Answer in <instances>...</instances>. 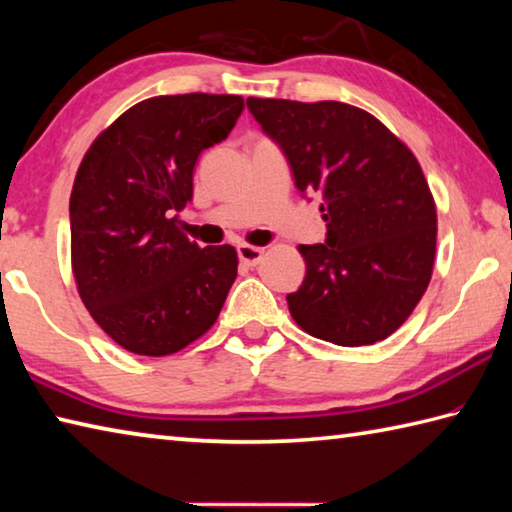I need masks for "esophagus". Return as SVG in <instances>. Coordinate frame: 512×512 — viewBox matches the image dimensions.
Here are the masks:
<instances>
[{"label": "esophagus", "mask_w": 512, "mask_h": 512, "mask_svg": "<svg viewBox=\"0 0 512 512\" xmlns=\"http://www.w3.org/2000/svg\"><path fill=\"white\" fill-rule=\"evenodd\" d=\"M237 255H239V262L246 264V266H257L262 262L264 257V248H257V246H250V244H241L237 248Z\"/></svg>", "instance_id": "obj_1"}]
</instances>
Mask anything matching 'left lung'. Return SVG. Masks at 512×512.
I'll return each mask as SVG.
<instances>
[{
    "label": "left lung",
    "mask_w": 512,
    "mask_h": 512,
    "mask_svg": "<svg viewBox=\"0 0 512 512\" xmlns=\"http://www.w3.org/2000/svg\"><path fill=\"white\" fill-rule=\"evenodd\" d=\"M302 194L323 198L325 244L298 246L307 275L287 296L307 334L345 348L384 341L429 287L436 203L418 160L377 117L341 101L246 99Z\"/></svg>",
    "instance_id": "left-lung-1"
}]
</instances>
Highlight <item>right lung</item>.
Instances as JSON below:
<instances>
[{"mask_svg":"<svg viewBox=\"0 0 512 512\" xmlns=\"http://www.w3.org/2000/svg\"><path fill=\"white\" fill-rule=\"evenodd\" d=\"M244 110L237 94L135 103L92 142L69 198L72 271L90 316L144 357L187 348L210 329L237 277V250L201 248L180 230L198 155Z\"/></svg>","mask_w":512,"mask_h":512,"instance_id":"obj_1","label":"right lung"}]
</instances>
